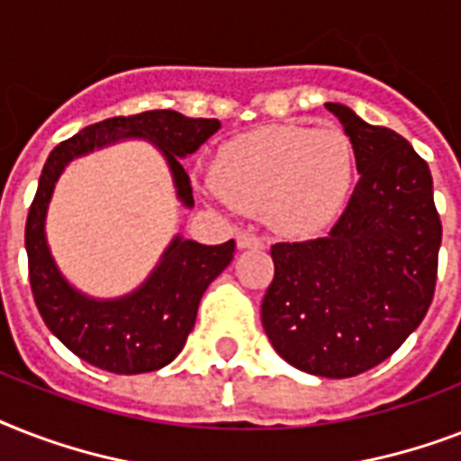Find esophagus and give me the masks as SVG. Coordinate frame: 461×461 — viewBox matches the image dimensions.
I'll return each instance as SVG.
<instances>
[{"instance_id":"34e87169","label":"esophagus","mask_w":461,"mask_h":461,"mask_svg":"<svg viewBox=\"0 0 461 461\" xmlns=\"http://www.w3.org/2000/svg\"><path fill=\"white\" fill-rule=\"evenodd\" d=\"M239 249H263L266 246V239L253 234V231H239L237 234Z\"/></svg>"}]
</instances>
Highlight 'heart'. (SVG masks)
<instances>
[{"label": "heart", "mask_w": 461, "mask_h": 461, "mask_svg": "<svg viewBox=\"0 0 461 461\" xmlns=\"http://www.w3.org/2000/svg\"><path fill=\"white\" fill-rule=\"evenodd\" d=\"M354 181V146L339 126H266L230 140L212 162L217 194L263 212L289 234L322 230L342 210Z\"/></svg>", "instance_id": "b5f03b06"}]
</instances>
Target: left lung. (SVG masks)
Listing matches in <instances>:
<instances>
[{"instance_id":"obj_1","label":"left lung","mask_w":461,"mask_h":461,"mask_svg":"<svg viewBox=\"0 0 461 461\" xmlns=\"http://www.w3.org/2000/svg\"><path fill=\"white\" fill-rule=\"evenodd\" d=\"M351 139L358 184L325 237L270 249L260 318L287 364L351 378L400 349L429 313L443 224L429 162L407 139L325 104Z\"/></svg>"}]
</instances>
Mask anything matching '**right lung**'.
Here are the masks:
<instances>
[{
	"mask_svg": "<svg viewBox=\"0 0 461 461\" xmlns=\"http://www.w3.org/2000/svg\"><path fill=\"white\" fill-rule=\"evenodd\" d=\"M217 129V119H191L172 110H150L86 126L81 133L61 140L47 158L25 220L28 277L47 328L90 366L133 375L158 371L174 361L194 330L203 292L230 266L237 244L234 239L220 246L174 239L158 270L136 294L119 302H93L61 280L47 251L45 210L54 181L59 179L68 159L126 136H146L165 150L181 201L194 205L191 179L179 158L195 153Z\"/></svg>",
	"mask_w": 461,
	"mask_h": 461,
	"instance_id": "add662e5",
	"label": "right lung"
}]
</instances>
